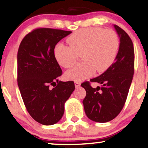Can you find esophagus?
Listing matches in <instances>:
<instances>
[{"instance_id":"esophagus-1","label":"esophagus","mask_w":148,"mask_h":148,"mask_svg":"<svg viewBox=\"0 0 148 148\" xmlns=\"http://www.w3.org/2000/svg\"><path fill=\"white\" fill-rule=\"evenodd\" d=\"M74 85H75L76 88H79L80 86H81V83L79 81H75L74 82Z\"/></svg>"}]
</instances>
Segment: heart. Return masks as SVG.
Listing matches in <instances>:
<instances>
[{"mask_svg": "<svg viewBox=\"0 0 148 148\" xmlns=\"http://www.w3.org/2000/svg\"><path fill=\"white\" fill-rule=\"evenodd\" d=\"M69 47L59 43L54 49V57L64 68L72 67L79 55L84 60L66 72L67 79L79 81L90 77L95 72L106 71L118 54L119 38L112 30L88 28L78 30L67 38Z\"/></svg>", "mask_w": 148, "mask_h": 148, "instance_id": "heart-1", "label": "heart"}]
</instances>
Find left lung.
Instances as JSON below:
<instances>
[{
    "label": "left lung",
    "instance_id": "8db88e82",
    "mask_svg": "<svg viewBox=\"0 0 148 148\" xmlns=\"http://www.w3.org/2000/svg\"><path fill=\"white\" fill-rule=\"evenodd\" d=\"M119 37L120 48L115 61L99 76L85 81L81 86L86 91L83 103L88 118L97 123H106L120 113L126 102L134 73L133 42L125 30L114 25ZM102 86L93 88L90 82Z\"/></svg>",
    "mask_w": 148,
    "mask_h": 148
}]
</instances>
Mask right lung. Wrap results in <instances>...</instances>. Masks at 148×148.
I'll return each mask as SVG.
<instances>
[{
    "label": "right lung",
    "mask_w": 148,
    "mask_h": 148,
    "mask_svg": "<svg viewBox=\"0 0 148 148\" xmlns=\"http://www.w3.org/2000/svg\"><path fill=\"white\" fill-rule=\"evenodd\" d=\"M72 31L33 29L23 37L17 53V82L28 113L44 125L57 123L64 102L75 89L74 81H58L62 69L54 57L56 45Z\"/></svg>",
    "instance_id": "1"
}]
</instances>
